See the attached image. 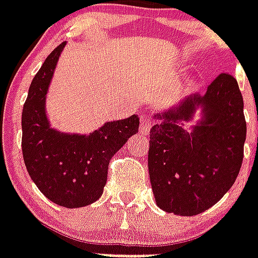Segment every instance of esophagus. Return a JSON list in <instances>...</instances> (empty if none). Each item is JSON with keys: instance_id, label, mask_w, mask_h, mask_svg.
<instances>
[{"instance_id": "34e87169", "label": "esophagus", "mask_w": 258, "mask_h": 258, "mask_svg": "<svg viewBox=\"0 0 258 258\" xmlns=\"http://www.w3.org/2000/svg\"><path fill=\"white\" fill-rule=\"evenodd\" d=\"M151 127H152V120H151V118L148 115H143L140 118V133L143 134V135H148Z\"/></svg>"}]
</instances>
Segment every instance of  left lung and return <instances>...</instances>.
<instances>
[{
    "label": "left lung",
    "mask_w": 258,
    "mask_h": 258,
    "mask_svg": "<svg viewBox=\"0 0 258 258\" xmlns=\"http://www.w3.org/2000/svg\"><path fill=\"white\" fill-rule=\"evenodd\" d=\"M198 105L203 119L189 133L183 122L191 120ZM155 118L148 171L156 204L180 216L204 212L231 189L241 168L246 122L237 81L221 73L204 96H188Z\"/></svg>",
    "instance_id": "1"
}]
</instances>
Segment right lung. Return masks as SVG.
<instances>
[{
  "mask_svg": "<svg viewBox=\"0 0 258 258\" xmlns=\"http://www.w3.org/2000/svg\"><path fill=\"white\" fill-rule=\"evenodd\" d=\"M64 45L51 51L31 81L22 110V155L31 180L46 198L60 207L81 208L102 196L108 163L138 133L139 116L104 123L90 135L51 128L46 94Z\"/></svg>",
  "mask_w": 258,
  "mask_h": 258,
  "instance_id": "add662e5",
  "label": "right lung"
}]
</instances>
